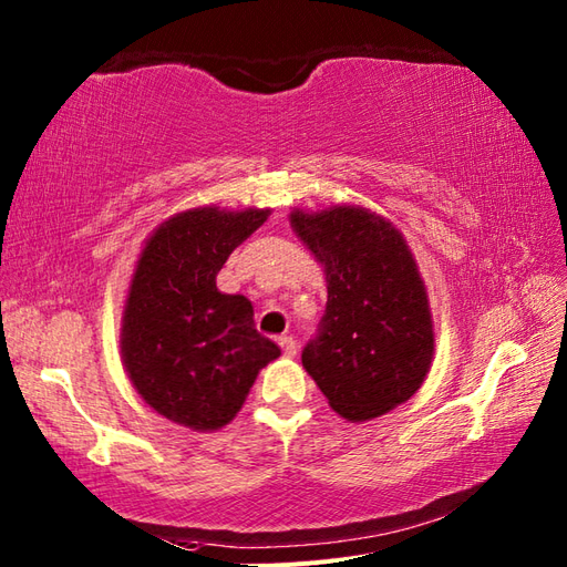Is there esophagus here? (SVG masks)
Returning <instances> with one entry per match:
<instances>
[{
  "label": "esophagus",
  "instance_id": "34e87169",
  "mask_svg": "<svg viewBox=\"0 0 567 567\" xmlns=\"http://www.w3.org/2000/svg\"><path fill=\"white\" fill-rule=\"evenodd\" d=\"M278 346L282 348V354H285V358H295V354H297V350H299V346H297V340H295L292 336H282V338L278 340Z\"/></svg>",
  "mask_w": 567,
  "mask_h": 567
}]
</instances>
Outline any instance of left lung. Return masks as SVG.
I'll use <instances>...</instances> for the list:
<instances>
[{
    "label": "left lung",
    "mask_w": 567,
    "mask_h": 567,
    "mask_svg": "<svg viewBox=\"0 0 567 567\" xmlns=\"http://www.w3.org/2000/svg\"><path fill=\"white\" fill-rule=\"evenodd\" d=\"M292 231L326 275V313L301 364L333 411L364 423L423 386L434 354L427 287L393 221L360 205L292 209Z\"/></svg>",
    "instance_id": "obj_1"
}]
</instances>
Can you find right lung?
<instances>
[{
  "instance_id": "right-lung-1",
  "label": "right lung",
  "mask_w": 567,
  "mask_h": 567,
  "mask_svg": "<svg viewBox=\"0 0 567 567\" xmlns=\"http://www.w3.org/2000/svg\"><path fill=\"white\" fill-rule=\"evenodd\" d=\"M268 207L217 205L176 213L144 241L121 319V358L152 411L195 432L229 425L258 372L280 358L244 295L217 289V272Z\"/></svg>"
}]
</instances>
